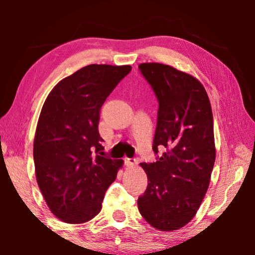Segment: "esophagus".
Wrapping results in <instances>:
<instances>
[{"label": "esophagus", "instance_id": "1", "mask_svg": "<svg viewBox=\"0 0 255 255\" xmlns=\"http://www.w3.org/2000/svg\"><path fill=\"white\" fill-rule=\"evenodd\" d=\"M125 164H126V166H128V167H133L137 165V161H136V158H133V157H126L125 158Z\"/></svg>", "mask_w": 255, "mask_h": 255}]
</instances>
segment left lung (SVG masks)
<instances>
[{"label": "left lung", "mask_w": 255, "mask_h": 255, "mask_svg": "<svg viewBox=\"0 0 255 255\" xmlns=\"http://www.w3.org/2000/svg\"><path fill=\"white\" fill-rule=\"evenodd\" d=\"M158 102L153 150L156 162L140 163L147 188L137 201L149 225L164 232L195 217L208 189L216 150L209 98L195 77L159 63L138 66Z\"/></svg>", "instance_id": "1"}]
</instances>
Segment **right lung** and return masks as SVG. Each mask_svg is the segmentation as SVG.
I'll list each match as a JSON object with an SVG mask.
<instances>
[{
  "mask_svg": "<svg viewBox=\"0 0 255 255\" xmlns=\"http://www.w3.org/2000/svg\"><path fill=\"white\" fill-rule=\"evenodd\" d=\"M129 65L92 64L65 77L42 106L33 143L37 182L56 217L82 224L100 213L123 159L102 156L101 107Z\"/></svg>",
  "mask_w": 255,
  "mask_h": 255,
  "instance_id": "add662e5",
  "label": "right lung"
}]
</instances>
